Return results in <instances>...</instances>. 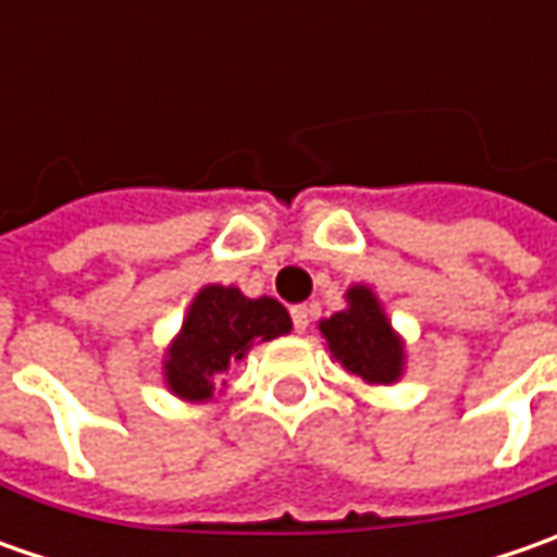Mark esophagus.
<instances>
[{
	"label": "esophagus",
	"mask_w": 557,
	"mask_h": 557,
	"mask_svg": "<svg viewBox=\"0 0 557 557\" xmlns=\"http://www.w3.org/2000/svg\"><path fill=\"white\" fill-rule=\"evenodd\" d=\"M290 322H294L297 332H307V329H310V310H307V307H294V310H290Z\"/></svg>",
	"instance_id": "obj_1"
}]
</instances>
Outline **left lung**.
<instances>
[{"mask_svg":"<svg viewBox=\"0 0 557 557\" xmlns=\"http://www.w3.org/2000/svg\"><path fill=\"white\" fill-rule=\"evenodd\" d=\"M347 310L334 312L319 325L332 354L356 377L369 384H391L403 372L399 337L391 332V322L369 288L347 290Z\"/></svg>","mask_w":557,"mask_h":557,"instance_id":"obj_1","label":"left lung"}]
</instances>
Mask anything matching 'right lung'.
<instances>
[{
    "instance_id": "add662e5",
    "label": "right lung",
    "mask_w": 557,
    "mask_h": 557,
    "mask_svg": "<svg viewBox=\"0 0 557 557\" xmlns=\"http://www.w3.org/2000/svg\"><path fill=\"white\" fill-rule=\"evenodd\" d=\"M285 332H290V315L278 300H250L238 288L210 285L195 297L183 334L170 347L166 384L185 399H207L213 381L228 374L232 362H242L253 341Z\"/></svg>"
}]
</instances>
